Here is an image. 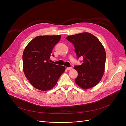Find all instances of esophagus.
Masks as SVG:
<instances>
[{"label": "esophagus", "instance_id": "esophagus-1", "mask_svg": "<svg viewBox=\"0 0 126 126\" xmlns=\"http://www.w3.org/2000/svg\"><path fill=\"white\" fill-rule=\"evenodd\" d=\"M67 69L68 70H70L72 69V68L71 67H67Z\"/></svg>", "mask_w": 126, "mask_h": 126}]
</instances>
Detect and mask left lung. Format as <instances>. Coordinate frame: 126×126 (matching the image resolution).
Wrapping results in <instances>:
<instances>
[{
	"instance_id": "8db88e82",
	"label": "left lung",
	"mask_w": 126,
	"mask_h": 126,
	"mask_svg": "<svg viewBox=\"0 0 126 126\" xmlns=\"http://www.w3.org/2000/svg\"><path fill=\"white\" fill-rule=\"evenodd\" d=\"M66 39L73 44L77 59L83 58L82 64L74 67L78 73L76 83L85 89L95 86L104 72L106 55L103 46L94 35L88 32L69 36Z\"/></svg>"
}]
</instances>
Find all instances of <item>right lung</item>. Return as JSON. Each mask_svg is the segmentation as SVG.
Returning <instances> with one entry per match:
<instances>
[{
	"label": "right lung",
	"mask_w": 126,
	"mask_h": 126,
	"mask_svg": "<svg viewBox=\"0 0 126 126\" xmlns=\"http://www.w3.org/2000/svg\"><path fill=\"white\" fill-rule=\"evenodd\" d=\"M61 37L60 35L38 36L24 49L23 71L26 78L36 89L43 91L52 89L65 71L64 66L51 63L50 59L53 48Z\"/></svg>",
	"instance_id": "add662e5"
}]
</instances>
